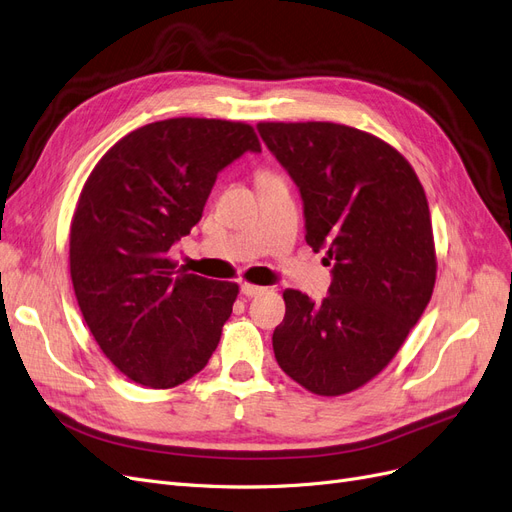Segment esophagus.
Segmentation results:
<instances>
[{"label":"esophagus","instance_id":"esophagus-1","mask_svg":"<svg viewBox=\"0 0 512 512\" xmlns=\"http://www.w3.org/2000/svg\"><path fill=\"white\" fill-rule=\"evenodd\" d=\"M263 291H266V287H257V285H249V283L240 285V293L246 295V298H257V295H261Z\"/></svg>","mask_w":512,"mask_h":512}]
</instances>
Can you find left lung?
<instances>
[{"mask_svg": "<svg viewBox=\"0 0 512 512\" xmlns=\"http://www.w3.org/2000/svg\"><path fill=\"white\" fill-rule=\"evenodd\" d=\"M257 131L300 191L306 242L332 263L321 302L283 293L276 361L312 393H349L389 364L432 298L425 191L410 163L366 131L336 123H259Z\"/></svg>", "mask_w": 512, "mask_h": 512, "instance_id": "obj_1", "label": "left lung"}]
</instances>
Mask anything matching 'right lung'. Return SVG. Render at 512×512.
<instances>
[{"instance_id": "right-lung-1", "label": "right lung", "mask_w": 512, "mask_h": 512, "mask_svg": "<svg viewBox=\"0 0 512 512\" xmlns=\"http://www.w3.org/2000/svg\"><path fill=\"white\" fill-rule=\"evenodd\" d=\"M244 153H261L251 125L157 121L114 144L82 187L70 229L76 300L104 355L144 387L189 381L232 315L238 285L176 270L170 249Z\"/></svg>"}]
</instances>
